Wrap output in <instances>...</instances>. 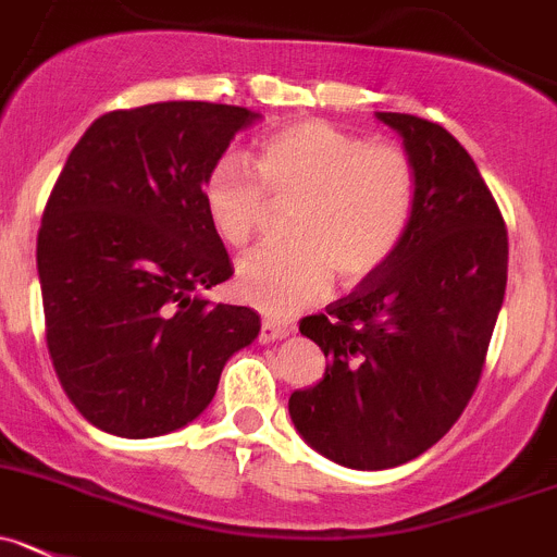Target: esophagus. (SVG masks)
Instances as JSON below:
<instances>
[{"instance_id": "obj_1", "label": "esophagus", "mask_w": 557, "mask_h": 557, "mask_svg": "<svg viewBox=\"0 0 557 557\" xmlns=\"http://www.w3.org/2000/svg\"><path fill=\"white\" fill-rule=\"evenodd\" d=\"M288 326H283V324H277V321H269V319H263V324H261V343H274V341H283V337H288Z\"/></svg>"}]
</instances>
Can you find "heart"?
<instances>
[{
    "label": "heart",
    "mask_w": 557,
    "mask_h": 557,
    "mask_svg": "<svg viewBox=\"0 0 557 557\" xmlns=\"http://www.w3.org/2000/svg\"><path fill=\"white\" fill-rule=\"evenodd\" d=\"M255 173L238 153L206 170L200 200L216 236L244 247L272 200H296L285 220L290 244L247 252L236 267L244 302L290 315L321 302L332 280L357 285L382 272L412 231L418 170L398 145H371L335 123L294 121L255 148Z\"/></svg>",
    "instance_id": "1"
}]
</instances>
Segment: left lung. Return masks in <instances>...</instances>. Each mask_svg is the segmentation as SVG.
Masks as SVG:
<instances>
[{
	"mask_svg": "<svg viewBox=\"0 0 557 557\" xmlns=\"http://www.w3.org/2000/svg\"><path fill=\"white\" fill-rule=\"evenodd\" d=\"M418 170V214L396 258L308 315L326 371L288 398L294 429L351 470L407 465L465 412L503 308L508 233L459 139L414 114L376 112Z\"/></svg>",
	"mask_w": 557,
	"mask_h": 557,
	"instance_id": "left-lung-1",
	"label": "left lung"
}]
</instances>
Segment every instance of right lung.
Wrapping results in <instances>:
<instances>
[{
  "label": "right lung",
  "mask_w": 557,
  "mask_h": 557,
  "mask_svg": "<svg viewBox=\"0 0 557 557\" xmlns=\"http://www.w3.org/2000/svg\"><path fill=\"white\" fill-rule=\"evenodd\" d=\"M258 121L227 103H148L101 114L67 156L40 222L38 277L54 371L96 429H184L261 332L255 310L202 296L233 267L200 200L206 170Z\"/></svg>",
  "instance_id": "1"
}]
</instances>
